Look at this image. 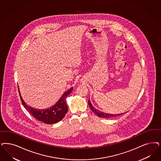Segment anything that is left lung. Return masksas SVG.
Masks as SVG:
<instances>
[{"label":"left lung","mask_w":161,"mask_h":161,"mask_svg":"<svg viewBox=\"0 0 161 161\" xmlns=\"http://www.w3.org/2000/svg\"><path fill=\"white\" fill-rule=\"evenodd\" d=\"M88 103H89V107L91 109V110L93 111L96 115H97L98 117H100V118H111V117H117V116H119V115L124 114H117H117H110L104 113V112H100V111L96 109L95 108H94L92 105L90 99H89V101H88Z\"/></svg>","instance_id":"1"}]
</instances>
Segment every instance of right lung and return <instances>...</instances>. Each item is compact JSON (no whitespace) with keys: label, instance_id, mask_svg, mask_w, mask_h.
<instances>
[{"label":"right lung","instance_id":"1","mask_svg":"<svg viewBox=\"0 0 161 161\" xmlns=\"http://www.w3.org/2000/svg\"><path fill=\"white\" fill-rule=\"evenodd\" d=\"M73 89L71 88L65 92L62 96L61 99L55 105L49 108L43 110H39L30 107L24 102L20 94V92L18 88L19 94L21 100L22 105L28 111V112L36 119L44 122L47 124H53L61 121L65 116L68 111V106L66 103L67 96L71 93Z\"/></svg>","mask_w":161,"mask_h":161}]
</instances>
